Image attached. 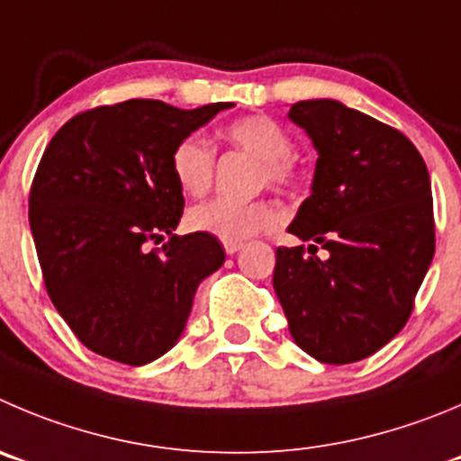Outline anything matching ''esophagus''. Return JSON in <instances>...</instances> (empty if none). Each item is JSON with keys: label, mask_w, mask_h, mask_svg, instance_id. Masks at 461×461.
Returning <instances> with one entry per match:
<instances>
[{"label": "esophagus", "mask_w": 461, "mask_h": 461, "mask_svg": "<svg viewBox=\"0 0 461 461\" xmlns=\"http://www.w3.org/2000/svg\"><path fill=\"white\" fill-rule=\"evenodd\" d=\"M243 248V243H225V252L227 255H236V252Z\"/></svg>", "instance_id": "1"}]
</instances>
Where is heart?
<instances>
[{
  "label": "heart",
  "instance_id": "obj_1",
  "mask_svg": "<svg viewBox=\"0 0 461 461\" xmlns=\"http://www.w3.org/2000/svg\"><path fill=\"white\" fill-rule=\"evenodd\" d=\"M234 148L259 158V184H270L279 191H294L300 184L294 158V139L289 131L268 115H248L234 120L222 131ZM170 170L184 193L204 195L213 182L216 154L209 140L193 133L179 140L170 154ZM279 222V209L270 200L230 202L211 200L188 211V227L200 234L213 236L222 243H243L245 239L273 230Z\"/></svg>",
  "mask_w": 461,
  "mask_h": 461
}]
</instances>
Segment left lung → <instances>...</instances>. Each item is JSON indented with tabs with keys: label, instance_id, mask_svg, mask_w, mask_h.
I'll list each match as a JSON object with an SVG mask.
<instances>
[{
	"label": "left lung",
	"instance_id": "obj_1",
	"mask_svg": "<svg viewBox=\"0 0 461 461\" xmlns=\"http://www.w3.org/2000/svg\"><path fill=\"white\" fill-rule=\"evenodd\" d=\"M289 118L318 152L289 231L316 245L277 248L275 294L307 355L352 364L405 328L432 264L428 167L405 133L337 100L298 102Z\"/></svg>",
	"mask_w": 461,
	"mask_h": 461
}]
</instances>
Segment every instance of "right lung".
<instances>
[{"label": "right lung", "mask_w": 461, "mask_h": 461, "mask_svg": "<svg viewBox=\"0 0 461 461\" xmlns=\"http://www.w3.org/2000/svg\"><path fill=\"white\" fill-rule=\"evenodd\" d=\"M231 106L127 100L77 113L47 145L29 225L47 294L88 350L143 366L182 337L197 286L225 250L200 231L175 234L184 195L170 154ZM163 235L168 243L149 251Z\"/></svg>", "instance_id": "add662e5"}]
</instances>
